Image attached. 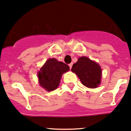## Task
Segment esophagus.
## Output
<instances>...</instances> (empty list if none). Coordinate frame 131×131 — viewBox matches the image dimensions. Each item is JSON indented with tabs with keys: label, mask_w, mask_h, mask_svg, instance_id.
Wrapping results in <instances>:
<instances>
[{
	"label": "esophagus",
	"mask_w": 131,
	"mask_h": 131,
	"mask_svg": "<svg viewBox=\"0 0 131 131\" xmlns=\"http://www.w3.org/2000/svg\"><path fill=\"white\" fill-rule=\"evenodd\" d=\"M72 66H73V63H71L69 64V68H70V69H71V68H72Z\"/></svg>",
	"instance_id": "esophagus-1"
}]
</instances>
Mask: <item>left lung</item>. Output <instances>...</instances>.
<instances>
[{
	"mask_svg": "<svg viewBox=\"0 0 131 131\" xmlns=\"http://www.w3.org/2000/svg\"><path fill=\"white\" fill-rule=\"evenodd\" d=\"M71 71L80 79L82 84L86 87L96 88L100 83L102 69L95 62L87 57H80L73 65Z\"/></svg>",
	"mask_w": 131,
	"mask_h": 131,
	"instance_id": "8db88e82",
	"label": "left lung"
}]
</instances>
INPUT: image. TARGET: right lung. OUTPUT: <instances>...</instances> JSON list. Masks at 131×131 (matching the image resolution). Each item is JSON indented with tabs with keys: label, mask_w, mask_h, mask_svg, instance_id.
Returning <instances> with one entry per match:
<instances>
[{
	"label": "right lung",
	"mask_w": 131,
	"mask_h": 131,
	"mask_svg": "<svg viewBox=\"0 0 131 131\" xmlns=\"http://www.w3.org/2000/svg\"><path fill=\"white\" fill-rule=\"evenodd\" d=\"M69 67L56 59H48L38 73L40 86L47 91H52L59 86L63 73L69 71Z\"/></svg>",
	"instance_id": "1"
}]
</instances>
